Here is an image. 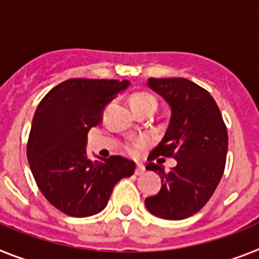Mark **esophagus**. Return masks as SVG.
Wrapping results in <instances>:
<instances>
[{"label":"esophagus","instance_id":"obj_1","mask_svg":"<svg viewBox=\"0 0 259 259\" xmlns=\"http://www.w3.org/2000/svg\"><path fill=\"white\" fill-rule=\"evenodd\" d=\"M143 173H145V167H143L142 164H137V168H136L137 176H142Z\"/></svg>","mask_w":259,"mask_h":259}]
</instances>
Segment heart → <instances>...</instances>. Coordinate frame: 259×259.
I'll list each match as a JSON object with an SVG mask.
<instances>
[{
	"mask_svg": "<svg viewBox=\"0 0 259 259\" xmlns=\"http://www.w3.org/2000/svg\"><path fill=\"white\" fill-rule=\"evenodd\" d=\"M129 104L133 112L142 111V109H154L155 111L157 107L156 99L151 94H148V92H137V94H133L129 99ZM139 146H142V143H138L136 146H129L127 150L130 152H133L134 147H139Z\"/></svg>",
	"mask_w": 259,
	"mask_h": 259,
	"instance_id": "b5f03b06",
	"label": "heart"
}]
</instances>
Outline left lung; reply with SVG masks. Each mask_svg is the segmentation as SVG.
<instances>
[{
  "label": "left lung",
  "instance_id": "1",
  "mask_svg": "<svg viewBox=\"0 0 259 259\" xmlns=\"http://www.w3.org/2000/svg\"><path fill=\"white\" fill-rule=\"evenodd\" d=\"M147 86L169 104L170 118L146 167L159 173L161 189L146 198L145 204L161 219H186L207 203L223 176L228 151L226 123L210 92L192 80L150 78ZM157 157H173L178 165L165 174L152 163Z\"/></svg>",
  "mask_w": 259,
  "mask_h": 259
}]
</instances>
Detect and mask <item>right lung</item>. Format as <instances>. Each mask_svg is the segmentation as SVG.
<instances>
[{
  "mask_svg": "<svg viewBox=\"0 0 259 259\" xmlns=\"http://www.w3.org/2000/svg\"><path fill=\"white\" fill-rule=\"evenodd\" d=\"M130 84L117 79H67L37 105L27 159L40 192L69 217L104 210L114 185L130 177L136 163L122 156L87 157V133L102 122L104 108Z\"/></svg>",
  "mask_w": 259,
  "mask_h": 259,
  "instance_id": "right-lung-1",
  "label": "right lung"
}]
</instances>
